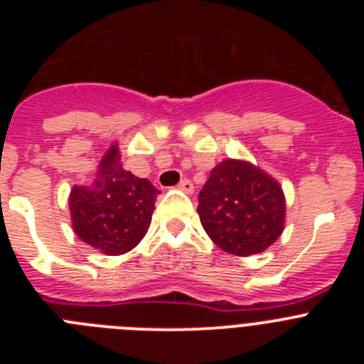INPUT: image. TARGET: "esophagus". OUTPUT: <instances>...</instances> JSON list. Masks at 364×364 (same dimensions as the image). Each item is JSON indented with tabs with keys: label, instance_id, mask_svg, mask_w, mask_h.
I'll return each mask as SVG.
<instances>
[{
	"label": "esophagus",
	"instance_id": "1",
	"mask_svg": "<svg viewBox=\"0 0 364 364\" xmlns=\"http://www.w3.org/2000/svg\"><path fill=\"white\" fill-rule=\"evenodd\" d=\"M178 189H182V191H184V193H193V189H195V186L191 184V180L184 178V180H182V182H180V184H178Z\"/></svg>",
	"mask_w": 364,
	"mask_h": 364
}]
</instances>
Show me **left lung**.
<instances>
[{
	"label": "left lung",
	"mask_w": 364,
	"mask_h": 364,
	"mask_svg": "<svg viewBox=\"0 0 364 364\" xmlns=\"http://www.w3.org/2000/svg\"><path fill=\"white\" fill-rule=\"evenodd\" d=\"M198 217L210 239L231 255L264 252L284 230L286 200L275 178L246 160H224L198 193Z\"/></svg>",
	"instance_id": "1"
}]
</instances>
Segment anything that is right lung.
<instances>
[{"label": "right lung", "instance_id": "right-lung-1", "mask_svg": "<svg viewBox=\"0 0 364 364\" xmlns=\"http://www.w3.org/2000/svg\"><path fill=\"white\" fill-rule=\"evenodd\" d=\"M159 193L147 178L125 171L112 144L100 160L95 182L70 189L74 233L105 255L131 252L149 230Z\"/></svg>", "mask_w": 364, "mask_h": 364}]
</instances>
